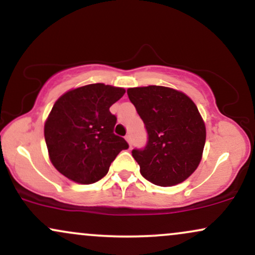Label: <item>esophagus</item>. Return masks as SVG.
I'll use <instances>...</instances> for the list:
<instances>
[{
  "label": "esophagus",
  "mask_w": 255,
  "mask_h": 255,
  "mask_svg": "<svg viewBox=\"0 0 255 255\" xmlns=\"http://www.w3.org/2000/svg\"><path fill=\"white\" fill-rule=\"evenodd\" d=\"M126 140H127L129 146H131V135H130V134H127V135H126Z\"/></svg>",
  "instance_id": "esophagus-1"
}]
</instances>
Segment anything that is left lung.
Wrapping results in <instances>:
<instances>
[{
    "label": "left lung",
    "mask_w": 255,
    "mask_h": 255,
    "mask_svg": "<svg viewBox=\"0 0 255 255\" xmlns=\"http://www.w3.org/2000/svg\"><path fill=\"white\" fill-rule=\"evenodd\" d=\"M127 95L147 131L145 147L131 151L142 176L163 187L188 178L200 163L206 140L197 105L164 86L134 87Z\"/></svg>",
    "instance_id": "8db88e82"
}]
</instances>
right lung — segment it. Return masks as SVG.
Here are the masks:
<instances>
[{
    "mask_svg": "<svg viewBox=\"0 0 255 255\" xmlns=\"http://www.w3.org/2000/svg\"><path fill=\"white\" fill-rule=\"evenodd\" d=\"M125 89L91 84L57 99L44 126L51 163L74 182L90 184L103 178L122 150L129 147L114 133L118 118L110 107Z\"/></svg>",
    "mask_w": 255,
    "mask_h": 255,
    "instance_id": "obj_1",
    "label": "right lung"
}]
</instances>
